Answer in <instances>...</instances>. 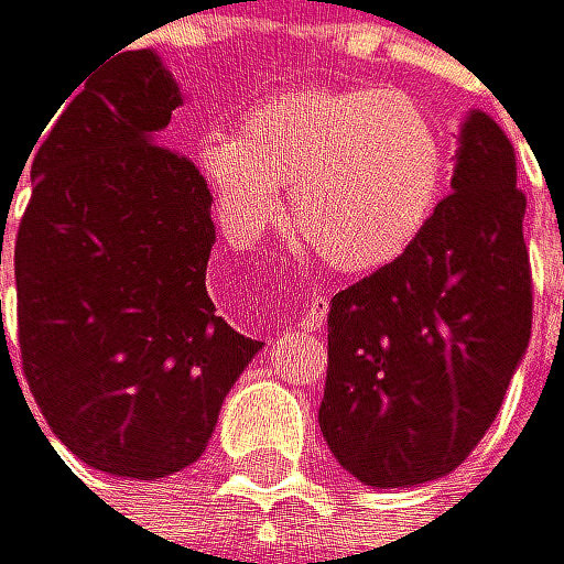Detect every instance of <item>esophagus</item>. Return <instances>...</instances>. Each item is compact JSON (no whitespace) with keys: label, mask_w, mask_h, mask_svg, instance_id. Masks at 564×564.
Listing matches in <instances>:
<instances>
[{"label":"esophagus","mask_w":564,"mask_h":564,"mask_svg":"<svg viewBox=\"0 0 564 564\" xmlns=\"http://www.w3.org/2000/svg\"><path fill=\"white\" fill-rule=\"evenodd\" d=\"M325 315H329V305H325V297H315L305 312L294 315V329L297 333H318L325 325Z\"/></svg>","instance_id":"1"}]
</instances>
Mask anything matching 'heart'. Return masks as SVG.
<instances>
[{
    "label": "heart",
    "mask_w": 564,
    "mask_h": 564,
    "mask_svg": "<svg viewBox=\"0 0 564 564\" xmlns=\"http://www.w3.org/2000/svg\"><path fill=\"white\" fill-rule=\"evenodd\" d=\"M444 138L412 96L305 86L252 104L239 134L197 141V169L235 242L280 218L336 273H375L420 239L444 194Z\"/></svg>",
    "instance_id": "obj_1"
}]
</instances>
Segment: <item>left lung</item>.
Masks as SVG:
<instances>
[{"instance_id": "1", "label": "left lung", "mask_w": 564, "mask_h": 564, "mask_svg": "<svg viewBox=\"0 0 564 564\" xmlns=\"http://www.w3.org/2000/svg\"><path fill=\"white\" fill-rule=\"evenodd\" d=\"M451 189L395 263L333 297L318 426L364 486H423L492 426L531 343L534 288L517 155L468 113Z\"/></svg>"}]
</instances>
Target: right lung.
Wrapping results in <instances>:
<instances>
[{
    "mask_svg": "<svg viewBox=\"0 0 564 564\" xmlns=\"http://www.w3.org/2000/svg\"><path fill=\"white\" fill-rule=\"evenodd\" d=\"M62 102L30 155L13 242L23 378L78 460L165 478L204 454L263 343L235 333L207 297L210 189L159 144L183 104L162 62L120 51Z\"/></svg>",
    "mask_w": 564,
    "mask_h": 564,
    "instance_id": "obj_1",
    "label": "right lung"
}]
</instances>
